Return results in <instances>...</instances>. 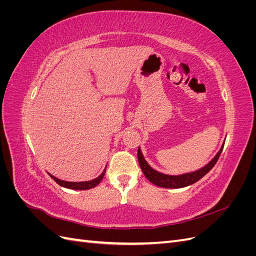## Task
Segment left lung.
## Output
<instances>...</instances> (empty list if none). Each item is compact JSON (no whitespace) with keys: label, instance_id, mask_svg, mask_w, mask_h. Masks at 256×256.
Listing matches in <instances>:
<instances>
[{"label":"left lung","instance_id":"8db88e82","mask_svg":"<svg viewBox=\"0 0 256 256\" xmlns=\"http://www.w3.org/2000/svg\"><path fill=\"white\" fill-rule=\"evenodd\" d=\"M223 146H224V142L221 145V148L219 150V152L216 154V156L203 168L196 170V171L184 173V174H178V175L164 174V173L158 172L154 168H152L150 166L148 162L145 160L140 146H138V164H140L145 177L154 184L158 186V187L170 188V189L184 188V187H188V186H191L194 182H196L203 176H205L209 171H210V170L216 164V161H218L220 154L222 152Z\"/></svg>","mask_w":256,"mask_h":256}]
</instances>
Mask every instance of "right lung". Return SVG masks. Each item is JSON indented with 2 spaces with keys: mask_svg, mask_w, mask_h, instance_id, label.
Returning <instances> with one entry per match:
<instances>
[{
  "mask_svg": "<svg viewBox=\"0 0 256 256\" xmlns=\"http://www.w3.org/2000/svg\"><path fill=\"white\" fill-rule=\"evenodd\" d=\"M106 166L104 168L102 173L100 174L98 177L94 178V180H86V182H67V180H60V178L53 176L50 173H49V175L51 176V178H53L54 182H56L60 186H62V187H64V188L72 189V190H88V189L96 187V186L102 180V178L106 174Z\"/></svg>",
  "mask_w": 256,
  "mask_h": 256,
  "instance_id": "add662e5",
  "label": "right lung"
}]
</instances>
